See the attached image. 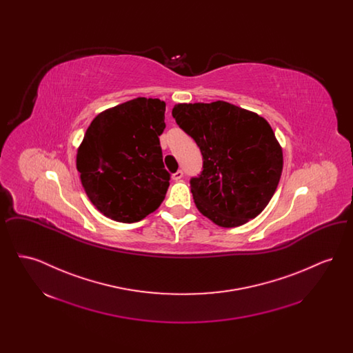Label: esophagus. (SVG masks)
I'll use <instances>...</instances> for the list:
<instances>
[{
  "mask_svg": "<svg viewBox=\"0 0 353 353\" xmlns=\"http://www.w3.org/2000/svg\"><path fill=\"white\" fill-rule=\"evenodd\" d=\"M184 177V172L180 169V170H177L176 173H173L172 174V179L174 180V181H179V180H181Z\"/></svg>",
  "mask_w": 353,
  "mask_h": 353,
  "instance_id": "1",
  "label": "esophagus"
}]
</instances>
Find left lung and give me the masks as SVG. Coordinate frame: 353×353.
<instances>
[{
	"instance_id": "left-lung-1",
	"label": "left lung",
	"mask_w": 353,
	"mask_h": 353,
	"mask_svg": "<svg viewBox=\"0 0 353 353\" xmlns=\"http://www.w3.org/2000/svg\"><path fill=\"white\" fill-rule=\"evenodd\" d=\"M172 115L201 150L203 169L190 190L202 214L222 228L261 214L283 169L282 147L268 120L222 101L179 103Z\"/></svg>"
}]
</instances>
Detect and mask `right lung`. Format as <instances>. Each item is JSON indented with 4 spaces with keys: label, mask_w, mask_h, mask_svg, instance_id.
Segmentation results:
<instances>
[{
    "label": "right lung",
    "mask_w": 353,
    "mask_h": 353,
    "mask_svg": "<svg viewBox=\"0 0 353 353\" xmlns=\"http://www.w3.org/2000/svg\"><path fill=\"white\" fill-rule=\"evenodd\" d=\"M164 119L165 101L136 98L103 111L87 128L77 169L105 217L132 223L164 201L170 179L159 140Z\"/></svg>",
    "instance_id": "add662e5"
}]
</instances>
